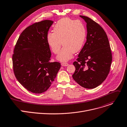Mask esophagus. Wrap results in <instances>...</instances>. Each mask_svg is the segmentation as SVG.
<instances>
[{"label": "esophagus", "instance_id": "1", "mask_svg": "<svg viewBox=\"0 0 127 127\" xmlns=\"http://www.w3.org/2000/svg\"><path fill=\"white\" fill-rule=\"evenodd\" d=\"M61 65L62 66H67L68 65V63H62Z\"/></svg>", "mask_w": 127, "mask_h": 127}]
</instances>
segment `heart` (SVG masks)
<instances>
[{
	"label": "heart",
	"mask_w": 127,
	"mask_h": 127,
	"mask_svg": "<svg viewBox=\"0 0 127 127\" xmlns=\"http://www.w3.org/2000/svg\"><path fill=\"white\" fill-rule=\"evenodd\" d=\"M53 32L46 36L47 43L55 54L60 52L61 45L64 46L57 57L59 60L66 62L70 59L73 53L82 48L86 37L85 26L80 20L65 18L59 20L54 25Z\"/></svg>",
	"instance_id": "heart-1"
}]
</instances>
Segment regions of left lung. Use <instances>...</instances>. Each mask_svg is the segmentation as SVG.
<instances>
[{
    "instance_id": "8db88e82",
    "label": "left lung",
    "mask_w": 127,
    "mask_h": 127,
    "mask_svg": "<svg viewBox=\"0 0 127 127\" xmlns=\"http://www.w3.org/2000/svg\"><path fill=\"white\" fill-rule=\"evenodd\" d=\"M80 16L87 23V40L77 61L73 63L75 70L72 78L82 87L92 89L100 85L107 77L112 53L104 29L88 17Z\"/></svg>"
}]
</instances>
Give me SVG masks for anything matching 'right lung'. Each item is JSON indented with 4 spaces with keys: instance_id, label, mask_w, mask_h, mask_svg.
I'll use <instances>...</instances> for the list:
<instances>
[{
    "instance_id": "1",
    "label": "right lung",
    "mask_w": 127,
    "mask_h": 127,
    "mask_svg": "<svg viewBox=\"0 0 127 127\" xmlns=\"http://www.w3.org/2000/svg\"><path fill=\"white\" fill-rule=\"evenodd\" d=\"M54 21L45 20L25 29L16 42L12 56L15 77L28 91H46L55 80L60 63L50 62L51 52L46 36Z\"/></svg>"
}]
</instances>
